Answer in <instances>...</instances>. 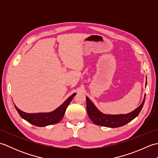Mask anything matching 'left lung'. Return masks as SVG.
<instances>
[{"instance_id":"1","label":"left lung","mask_w":158,"mask_h":158,"mask_svg":"<svg viewBox=\"0 0 158 158\" xmlns=\"http://www.w3.org/2000/svg\"><path fill=\"white\" fill-rule=\"evenodd\" d=\"M145 96L141 105L130 113L125 114V115H106L99 111L91 100L88 97H86L87 111H88L90 119L96 125L108 127H121L126 125L138 116L145 103Z\"/></svg>"}]
</instances>
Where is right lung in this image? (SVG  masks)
<instances>
[{
	"instance_id": "1",
	"label": "right lung",
	"mask_w": 158,
	"mask_h": 158,
	"mask_svg": "<svg viewBox=\"0 0 158 158\" xmlns=\"http://www.w3.org/2000/svg\"><path fill=\"white\" fill-rule=\"evenodd\" d=\"M76 95V94H73L70 96L62 105L59 106L58 109H56L54 111L51 113H26L22 111L16 107L15 105L17 111L18 112L19 115L23 119L27 121L28 122L36 126L43 127L48 125H52L58 123L64 115L67 106H69V103L71 102L73 97Z\"/></svg>"
}]
</instances>
